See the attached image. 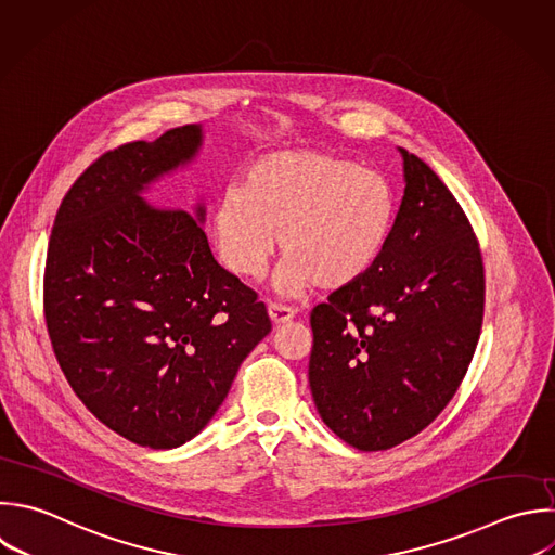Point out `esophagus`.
Returning a JSON list of instances; mask_svg holds the SVG:
<instances>
[{"instance_id": "34e87169", "label": "esophagus", "mask_w": 555, "mask_h": 555, "mask_svg": "<svg viewBox=\"0 0 555 555\" xmlns=\"http://www.w3.org/2000/svg\"><path fill=\"white\" fill-rule=\"evenodd\" d=\"M269 317H271L273 325H282V323H288L295 317V310L291 306L269 304Z\"/></svg>"}]
</instances>
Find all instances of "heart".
Here are the masks:
<instances>
[{"mask_svg":"<svg viewBox=\"0 0 555 555\" xmlns=\"http://www.w3.org/2000/svg\"><path fill=\"white\" fill-rule=\"evenodd\" d=\"M397 221V195L377 171L327 152H280L254 160L241 189H228L212 215L223 264L258 280L275 251L286 254L278 286L297 295L312 284L340 291L366 278Z\"/></svg>","mask_w":555,"mask_h":555,"instance_id":"heart-1","label":"heart"}]
</instances>
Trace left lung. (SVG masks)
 Masks as SVG:
<instances>
[{"instance_id": "1", "label": "left lung", "mask_w": 555, "mask_h": 555, "mask_svg": "<svg viewBox=\"0 0 555 555\" xmlns=\"http://www.w3.org/2000/svg\"><path fill=\"white\" fill-rule=\"evenodd\" d=\"M401 156L405 195L384 256L310 314L314 405L360 451L401 444L444 410L483 319V262L462 206L421 158Z\"/></svg>"}]
</instances>
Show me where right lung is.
Here are the masks:
<instances>
[{
	"mask_svg": "<svg viewBox=\"0 0 555 555\" xmlns=\"http://www.w3.org/2000/svg\"><path fill=\"white\" fill-rule=\"evenodd\" d=\"M199 143L182 126L102 154L63 197L48 245L43 312L67 382L104 425L152 449L191 440L271 332L258 293L215 260L204 208L193 219L139 197Z\"/></svg>",
	"mask_w": 555,
	"mask_h": 555,
	"instance_id": "obj_1",
	"label": "right lung"
}]
</instances>
